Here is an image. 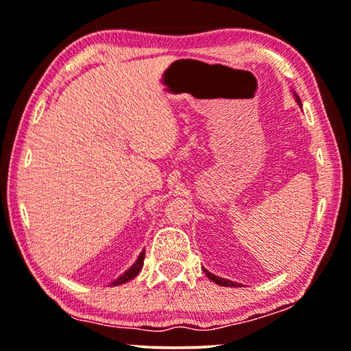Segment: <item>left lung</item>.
<instances>
[{"instance_id":"1","label":"left lung","mask_w":351,"mask_h":351,"mask_svg":"<svg viewBox=\"0 0 351 351\" xmlns=\"http://www.w3.org/2000/svg\"><path fill=\"white\" fill-rule=\"evenodd\" d=\"M296 101L301 104L300 97H298V96H296ZM205 274L208 276V279H211V280L214 282V284H217V285H222V287H238L237 282H232V280L222 279V277H217V276H214V274H211V273H209V271H206V269H205Z\"/></svg>"}]
</instances>
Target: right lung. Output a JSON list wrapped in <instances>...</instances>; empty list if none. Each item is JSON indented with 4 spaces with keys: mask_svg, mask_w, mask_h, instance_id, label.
Returning a JSON list of instances; mask_svg holds the SVG:
<instances>
[{
    "mask_svg": "<svg viewBox=\"0 0 351 351\" xmlns=\"http://www.w3.org/2000/svg\"><path fill=\"white\" fill-rule=\"evenodd\" d=\"M143 260H145V252H142L140 254V257L137 258V261H135V263L130 266V268L125 271V273L123 274V276H119L117 280L113 282L112 285H121V284H125V282L128 280H130V279H134V277H137V274L140 273V271H142V268H143Z\"/></svg>",
    "mask_w": 351,
    "mask_h": 351,
    "instance_id": "add662e5",
    "label": "right lung"
}]
</instances>
